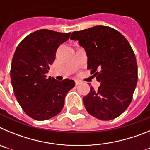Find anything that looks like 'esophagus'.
Instances as JSON below:
<instances>
[{
	"mask_svg": "<svg viewBox=\"0 0 150 150\" xmlns=\"http://www.w3.org/2000/svg\"><path fill=\"white\" fill-rule=\"evenodd\" d=\"M75 83H76V86H77V85L80 84V83H81V82L79 81V80H75Z\"/></svg>",
	"mask_w": 150,
	"mask_h": 150,
	"instance_id": "obj_1",
	"label": "esophagus"
}]
</instances>
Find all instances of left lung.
I'll return each mask as SVG.
<instances>
[{"mask_svg": "<svg viewBox=\"0 0 150 150\" xmlns=\"http://www.w3.org/2000/svg\"><path fill=\"white\" fill-rule=\"evenodd\" d=\"M88 57L87 69L100 83L83 97L87 112L100 120H114L133 98L137 83V65L132 46L124 36L108 26H94L72 33Z\"/></svg>", "mask_w": 150, "mask_h": 150, "instance_id": "left-lung-1", "label": "left lung"}]
</instances>
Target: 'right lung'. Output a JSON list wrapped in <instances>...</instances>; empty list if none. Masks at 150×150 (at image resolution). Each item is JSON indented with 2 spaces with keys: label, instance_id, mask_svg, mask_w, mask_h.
<instances>
[{
  "label": "right lung",
  "instance_id": "add662e5",
  "mask_svg": "<svg viewBox=\"0 0 150 150\" xmlns=\"http://www.w3.org/2000/svg\"><path fill=\"white\" fill-rule=\"evenodd\" d=\"M71 33L40 29L28 34L17 46L12 60L10 77L14 95L26 114L43 121L58 115L75 82L47 78L55 53Z\"/></svg>",
  "mask_w": 150,
  "mask_h": 150
}]
</instances>
